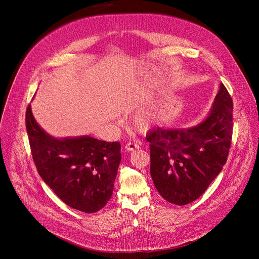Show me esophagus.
I'll return each mask as SVG.
<instances>
[{"label": "esophagus", "instance_id": "1", "mask_svg": "<svg viewBox=\"0 0 259 259\" xmlns=\"http://www.w3.org/2000/svg\"><path fill=\"white\" fill-rule=\"evenodd\" d=\"M137 149H139L138 144L133 143V142H128V143L125 145V150H126L127 152H132V151H135V150H137Z\"/></svg>", "mask_w": 259, "mask_h": 259}]
</instances>
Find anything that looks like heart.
<instances>
[{
    "label": "heart",
    "mask_w": 259,
    "mask_h": 259,
    "mask_svg": "<svg viewBox=\"0 0 259 259\" xmlns=\"http://www.w3.org/2000/svg\"><path fill=\"white\" fill-rule=\"evenodd\" d=\"M156 122V114L152 108H144L135 117L134 126L139 131H147Z\"/></svg>",
    "instance_id": "obj_1"
}]
</instances>
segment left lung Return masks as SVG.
<instances>
[{
  "mask_svg": "<svg viewBox=\"0 0 259 259\" xmlns=\"http://www.w3.org/2000/svg\"><path fill=\"white\" fill-rule=\"evenodd\" d=\"M233 134V100L220 84L209 114L181 129L157 127L146 135L151 175L159 194L183 206L197 200L223 170Z\"/></svg>",
  "mask_w": 259,
  "mask_h": 259,
  "instance_id": "8db88e82",
  "label": "left lung"
}]
</instances>
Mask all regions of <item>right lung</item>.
<instances>
[{"label":"right lung","instance_id":"obj_1","mask_svg":"<svg viewBox=\"0 0 259 259\" xmlns=\"http://www.w3.org/2000/svg\"><path fill=\"white\" fill-rule=\"evenodd\" d=\"M25 126L36 170L56 196L85 213L102 209L113 195L121 144L88 135L53 137L36 123L30 104Z\"/></svg>","mask_w":259,"mask_h":259}]
</instances>
